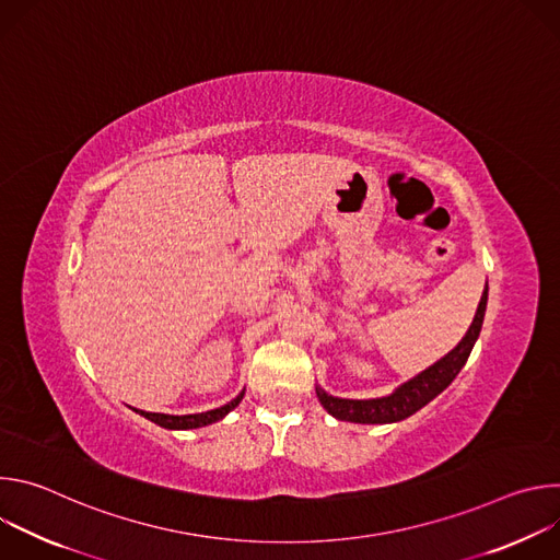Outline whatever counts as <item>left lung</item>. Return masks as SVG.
<instances>
[{
    "instance_id": "8db88e82",
    "label": "left lung",
    "mask_w": 560,
    "mask_h": 560,
    "mask_svg": "<svg viewBox=\"0 0 560 560\" xmlns=\"http://www.w3.org/2000/svg\"><path fill=\"white\" fill-rule=\"evenodd\" d=\"M488 307V285L483 290L481 301H478L474 322L460 343L447 352L441 361L417 374L415 378L406 381L404 385H398L392 394L381 396V398H339L328 394L326 389L316 387V396L322 406L328 410L339 421H350V423H396L412 417L419 412L423 406H428L434 396H439L460 372L465 365L478 335H481L483 326V316Z\"/></svg>"
}]
</instances>
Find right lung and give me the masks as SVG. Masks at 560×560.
<instances>
[{
  "instance_id": "1",
  "label": "right lung",
  "mask_w": 560,
  "mask_h": 560,
  "mask_svg": "<svg viewBox=\"0 0 560 560\" xmlns=\"http://www.w3.org/2000/svg\"><path fill=\"white\" fill-rule=\"evenodd\" d=\"M244 398V392L238 394L236 398H232L230 404L217 408V410H208V412H201V415H184V417H173V415H159V412H143V410H135L137 415L145 417L148 421L162 425L166 430H195V428H203V425H210L219 419H223L230 410H234L238 404H242Z\"/></svg>"
}]
</instances>
